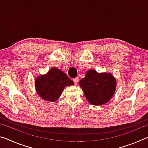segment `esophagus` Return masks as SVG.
Here are the masks:
<instances>
[{"instance_id": "34e87169", "label": "esophagus", "mask_w": 148, "mask_h": 148, "mask_svg": "<svg viewBox=\"0 0 148 148\" xmlns=\"http://www.w3.org/2000/svg\"><path fill=\"white\" fill-rule=\"evenodd\" d=\"M73 82H74L75 85H77V82H78V78H77V77H76V78L73 79Z\"/></svg>"}]
</instances>
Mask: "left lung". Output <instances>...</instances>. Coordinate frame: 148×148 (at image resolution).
I'll list each match as a JSON object with an SVG mask.
<instances>
[{
  "mask_svg": "<svg viewBox=\"0 0 148 148\" xmlns=\"http://www.w3.org/2000/svg\"><path fill=\"white\" fill-rule=\"evenodd\" d=\"M79 86L90 104L100 106L107 103L113 97L116 89V79L108 72L99 73L91 69L79 82Z\"/></svg>",
  "mask_w": 148,
  "mask_h": 148,
  "instance_id": "1",
  "label": "left lung"
}]
</instances>
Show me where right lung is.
Returning a JSON list of instances; mask_svg holds the SVG:
<instances>
[{"label":"right lung","mask_w":148,"mask_h":148,"mask_svg":"<svg viewBox=\"0 0 148 148\" xmlns=\"http://www.w3.org/2000/svg\"><path fill=\"white\" fill-rule=\"evenodd\" d=\"M74 84L67 75L53 67L46 74L40 75L35 79L34 86L38 95L45 101L55 102L59 99L66 86Z\"/></svg>","instance_id":"obj_1"}]
</instances>
